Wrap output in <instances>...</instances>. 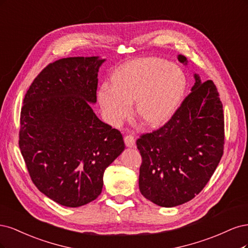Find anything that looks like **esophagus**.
<instances>
[{
    "label": "esophagus",
    "mask_w": 248,
    "mask_h": 248,
    "mask_svg": "<svg viewBox=\"0 0 248 248\" xmlns=\"http://www.w3.org/2000/svg\"><path fill=\"white\" fill-rule=\"evenodd\" d=\"M124 143L127 147H135L136 139L133 135H126L124 136Z\"/></svg>",
    "instance_id": "1"
}]
</instances>
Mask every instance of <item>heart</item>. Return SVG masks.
I'll use <instances>...</instances> for the list:
<instances>
[{
    "instance_id": "1",
    "label": "heart",
    "mask_w": 248,
    "mask_h": 248,
    "mask_svg": "<svg viewBox=\"0 0 248 248\" xmlns=\"http://www.w3.org/2000/svg\"><path fill=\"white\" fill-rule=\"evenodd\" d=\"M185 90L186 77L178 66L149 58L118 69L112 84L101 86L98 99L110 124L122 123L130 113L132 102L137 100L138 115L149 124H158L174 114Z\"/></svg>"
}]
</instances>
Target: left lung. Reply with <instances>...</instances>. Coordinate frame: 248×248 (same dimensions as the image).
I'll use <instances>...</instances> for the list:
<instances>
[{
    "label": "left lung",
    "mask_w": 248,
    "mask_h": 248,
    "mask_svg": "<svg viewBox=\"0 0 248 248\" xmlns=\"http://www.w3.org/2000/svg\"><path fill=\"white\" fill-rule=\"evenodd\" d=\"M178 61L187 62L183 55ZM191 93L169 122L137 140L142 156L139 189L162 207L186 203L211 178L223 154L225 121L222 104L212 80L195 74Z\"/></svg>",
    "instance_id": "8db88e82"
}]
</instances>
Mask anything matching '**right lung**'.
I'll return each instance as SVG.
<instances>
[{
  "label": "right lung",
  "instance_id": "right-lung-1",
  "mask_svg": "<svg viewBox=\"0 0 248 248\" xmlns=\"http://www.w3.org/2000/svg\"><path fill=\"white\" fill-rule=\"evenodd\" d=\"M105 60L76 57L46 66L28 90L19 148L31 181L66 207L97 199L106 168L124 149L123 135L94 114L98 72Z\"/></svg>",
  "mask_w": 248,
  "mask_h": 248
}]
</instances>
